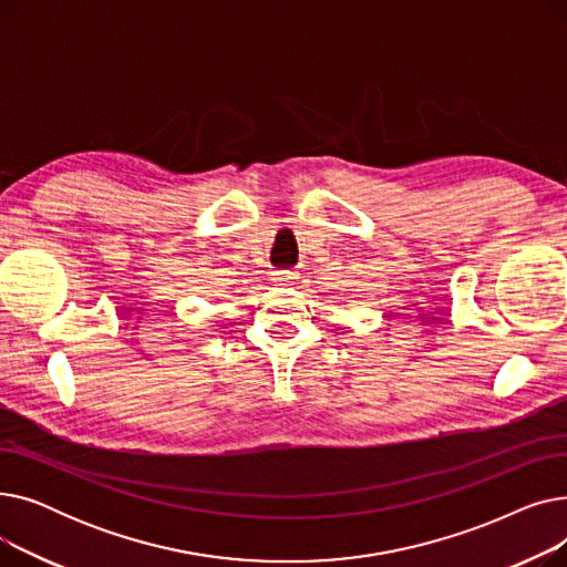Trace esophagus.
Masks as SVG:
<instances>
[{
  "label": "esophagus",
  "instance_id": "esophagus-1",
  "mask_svg": "<svg viewBox=\"0 0 567 567\" xmlns=\"http://www.w3.org/2000/svg\"><path fill=\"white\" fill-rule=\"evenodd\" d=\"M296 276H299L296 271H276V274H274V282H278V285H289L291 280H296Z\"/></svg>",
  "mask_w": 567,
  "mask_h": 567
}]
</instances>
